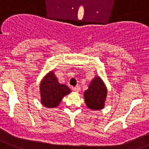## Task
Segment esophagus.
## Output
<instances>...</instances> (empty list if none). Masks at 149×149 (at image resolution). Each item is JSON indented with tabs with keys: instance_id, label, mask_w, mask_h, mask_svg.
<instances>
[{
	"instance_id": "obj_1",
	"label": "esophagus",
	"mask_w": 149,
	"mask_h": 149,
	"mask_svg": "<svg viewBox=\"0 0 149 149\" xmlns=\"http://www.w3.org/2000/svg\"><path fill=\"white\" fill-rule=\"evenodd\" d=\"M72 90H73V91L76 92H79V91H80V87H79V86H75V87H73V88H72Z\"/></svg>"
}]
</instances>
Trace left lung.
<instances>
[{"label": "left lung", "instance_id": "1", "mask_svg": "<svg viewBox=\"0 0 149 149\" xmlns=\"http://www.w3.org/2000/svg\"><path fill=\"white\" fill-rule=\"evenodd\" d=\"M107 88L101 78L96 77L92 79L88 88L84 92L85 102L92 110L102 109L107 96Z\"/></svg>", "mask_w": 149, "mask_h": 149}]
</instances>
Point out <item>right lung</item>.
Instances as JSON below:
<instances>
[{
  "label": "right lung",
  "mask_w": 149,
  "mask_h": 149,
  "mask_svg": "<svg viewBox=\"0 0 149 149\" xmlns=\"http://www.w3.org/2000/svg\"><path fill=\"white\" fill-rule=\"evenodd\" d=\"M70 92L71 90L68 86L58 82L53 71L47 73L40 84L41 101L46 107H57L62 98Z\"/></svg>",
  "instance_id": "add662e5"
}]
</instances>
